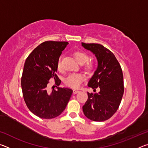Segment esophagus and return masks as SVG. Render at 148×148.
Listing matches in <instances>:
<instances>
[{
  "label": "esophagus",
  "mask_w": 148,
  "mask_h": 148,
  "mask_svg": "<svg viewBox=\"0 0 148 148\" xmlns=\"http://www.w3.org/2000/svg\"><path fill=\"white\" fill-rule=\"evenodd\" d=\"M79 91H78V90H76V89H74L73 90V93L74 94H76L77 93V92H79Z\"/></svg>",
  "instance_id": "esophagus-1"
}]
</instances>
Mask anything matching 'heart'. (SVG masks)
I'll return each mask as SVG.
<instances>
[{
  "label": "heart",
  "mask_w": 148,
  "mask_h": 148,
  "mask_svg": "<svg viewBox=\"0 0 148 148\" xmlns=\"http://www.w3.org/2000/svg\"><path fill=\"white\" fill-rule=\"evenodd\" d=\"M76 61L79 64H84L88 61L89 57L86 53L82 51H77L74 53ZM57 68L59 71L62 69L61 66V57H59L57 63ZM85 68L87 70H91L92 69V64L91 62H87L85 65ZM86 79V76L83 74H72L69 75L64 79V83L67 86L71 87L72 88H78L80 87L82 82Z\"/></svg>",
  "instance_id": "1"
}]
</instances>
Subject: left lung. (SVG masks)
<instances>
[{
	"label": "left lung",
	"mask_w": 148,
	"mask_h": 148,
	"mask_svg": "<svg viewBox=\"0 0 148 148\" xmlns=\"http://www.w3.org/2000/svg\"><path fill=\"white\" fill-rule=\"evenodd\" d=\"M82 47L95 55L98 66L87 86L99 92L89 93L83 106L87 118L94 121H103L116 113L124 92L123 76L121 66L116 57L101 44L82 43Z\"/></svg>",
	"instance_id": "obj_1"
}]
</instances>
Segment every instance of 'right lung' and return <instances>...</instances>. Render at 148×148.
I'll list each match as a JSON object with an SVG mask.
<instances>
[{"label": "right lung", "mask_w": 148, "mask_h": 148, "mask_svg": "<svg viewBox=\"0 0 148 148\" xmlns=\"http://www.w3.org/2000/svg\"><path fill=\"white\" fill-rule=\"evenodd\" d=\"M67 42L46 41L37 46L25 62L21 77L24 101L32 113L42 119L59 116L66 108L73 91L57 87L49 92L48 80L54 78L59 86L61 81L56 75L57 61Z\"/></svg>", "instance_id": "add662e5"}]
</instances>
